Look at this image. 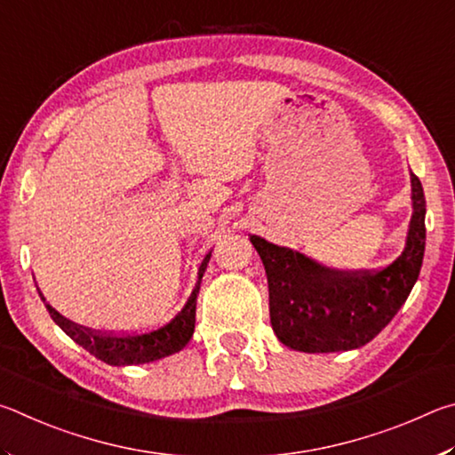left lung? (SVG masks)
<instances>
[{
	"instance_id": "left-lung-1",
	"label": "left lung",
	"mask_w": 455,
	"mask_h": 455,
	"mask_svg": "<svg viewBox=\"0 0 455 455\" xmlns=\"http://www.w3.org/2000/svg\"><path fill=\"white\" fill-rule=\"evenodd\" d=\"M411 180V220L403 251L378 272H339L259 235L250 242L264 261L269 320L277 339L306 354L347 352L368 344L394 320L418 282L426 250V197Z\"/></svg>"
}]
</instances>
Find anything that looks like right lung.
Returning <instances> with one entry per match:
<instances>
[{
    "label": "right lung",
    "instance_id": "right-lung-1",
    "mask_svg": "<svg viewBox=\"0 0 455 455\" xmlns=\"http://www.w3.org/2000/svg\"><path fill=\"white\" fill-rule=\"evenodd\" d=\"M210 258H212V251L207 253L202 261V266H199L196 288L188 298L186 306L178 312V315H175L172 322L162 325V328L151 330L146 333H125V336H114V333H100V331L82 328V325L69 322L68 317H63L60 312H55V309L47 304L42 293H39V296H42L47 312L52 315V320L58 323L60 328L76 341V344L87 349V352L98 357V360L106 362L109 365L149 363V362L162 360V357L181 352V349L188 346L191 336H194L197 293H199V285H202V277Z\"/></svg>",
    "mask_w": 455,
    "mask_h": 455
}]
</instances>
